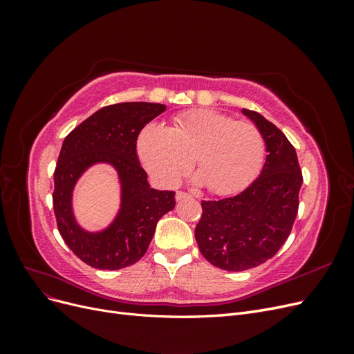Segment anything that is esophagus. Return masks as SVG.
I'll return each instance as SVG.
<instances>
[{
    "mask_svg": "<svg viewBox=\"0 0 354 354\" xmlns=\"http://www.w3.org/2000/svg\"><path fill=\"white\" fill-rule=\"evenodd\" d=\"M187 198H190V195L189 194H186V192H177L176 194V199L177 201H183V199H187Z\"/></svg>",
    "mask_w": 354,
    "mask_h": 354,
    "instance_id": "1",
    "label": "esophagus"
}]
</instances>
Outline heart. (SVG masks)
Wrapping results in <instances>:
<instances>
[{"instance_id":"heart-1","label":"heart","mask_w":354,"mask_h":354,"mask_svg":"<svg viewBox=\"0 0 354 354\" xmlns=\"http://www.w3.org/2000/svg\"><path fill=\"white\" fill-rule=\"evenodd\" d=\"M138 156L159 185L176 186L192 158L207 189L232 195L245 189L261 171L266 140L260 128L214 109L177 115L168 128L151 124L137 142Z\"/></svg>"}]
</instances>
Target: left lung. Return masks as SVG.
Segmentation results:
<instances>
[{
  "label": "left lung",
  "mask_w": 354,
  "mask_h": 354,
  "mask_svg": "<svg viewBox=\"0 0 354 354\" xmlns=\"http://www.w3.org/2000/svg\"><path fill=\"white\" fill-rule=\"evenodd\" d=\"M242 112L266 140L261 174L236 196L202 201L195 229L201 254L227 272L252 269L281 250L292 230L303 185L297 152L286 136L259 112Z\"/></svg>",
  "instance_id": "8db88e82"
}]
</instances>
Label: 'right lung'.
Listing matches in <instances>:
<instances>
[{"mask_svg":"<svg viewBox=\"0 0 354 354\" xmlns=\"http://www.w3.org/2000/svg\"><path fill=\"white\" fill-rule=\"evenodd\" d=\"M164 111V104L146 102L106 106L72 130L62 145L53 192L57 229L72 252L94 269L118 270L137 263L159 218L176 207V192L149 186L137 156L138 134ZM97 162H108L118 171L122 209L108 230L90 234L74 221L71 190L83 171Z\"/></svg>","mask_w":354,"mask_h":354,"instance_id":"add662e5","label":"right lung"}]
</instances>
